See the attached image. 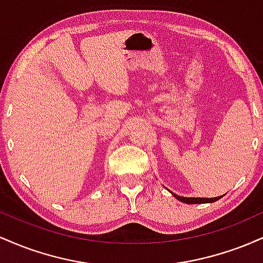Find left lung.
<instances>
[{
	"label": "left lung",
	"instance_id": "8db88e82",
	"mask_svg": "<svg viewBox=\"0 0 263 263\" xmlns=\"http://www.w3.org/2000/svg\"><path fill=\"white\" fill-rule=\"evenodd\" d=\"M172 194H173L174 197H176V199H178V200L183 201V203H185V204L214 203V201H216V200H219V199H221V195H220V197H216V198H185V197H180V195L174 194V193H172Z\"/></svg>",
	"mask_w": 263,
	"mask_h": 263
}]
</instances>
